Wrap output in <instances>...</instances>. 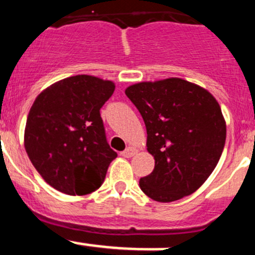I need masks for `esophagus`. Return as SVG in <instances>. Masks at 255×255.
Masks as SVG:
<instances>
[{
    "instance_id": "obj_1",
    "label": "esophagus",
    "mask_w": 255,
    "mask_h": 255,
    "mask_svg": "<svg viewBox=\"0 0 255 255\" xmlns=\"http://www.w3.org/2000/svg\"><path fill=\"white\" fill-rule=\"evenodd\" d=\"M135 153H137V149H135L134 147H127L122 152V155H123V157H126V158H130V157H133Z\"/></svg>"
}]
</instances>
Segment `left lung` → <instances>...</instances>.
Instances as JSON below:
<instances>
[{"instance_id": "8db88e82", "label": "left lung", "mask_w": 255, "mask_h": 255, "mask_svg": "<svg viewBox=\"0 0 255 255\" xmlns=\"http://www.w3.org/2000/svg\"><path fill=\"white\" fill-rule=\"evenodd\" d=\"M126 95L147 128L154 169L140 178L143 193L174 202L194 193L212 174L226 144L227 127L216 98L182 78L129 86Z\"/></svg>"}]
</instances>
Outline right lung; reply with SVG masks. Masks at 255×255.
<instances>
[{
	"label": "right lung",
	"mask_w": 255,
	"mask_h": 255,
	"mask_svg": "<svg viewBox=\"0 0 255 255\" xmlns=\"http://www.w3.org/2000/svg\"><path fill=\"white\" fill-rule=\"evenodd\" d=\"M115 88L111 81L78 75L49 86L34 100L24 148L54 189L85 196L102 185L117 153L108 144L100 110Z\"/></svg>",
	"instance_id": "1"
}]
</instances>
